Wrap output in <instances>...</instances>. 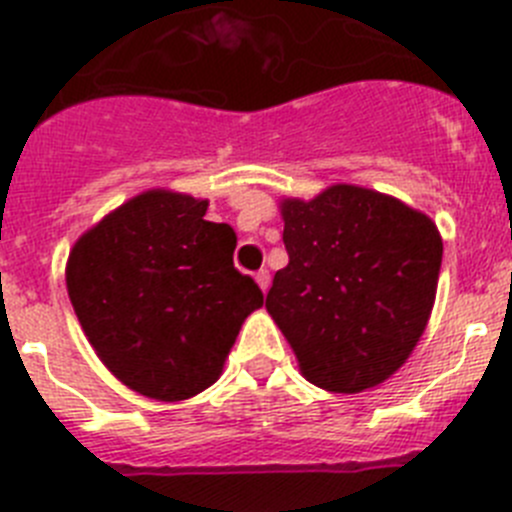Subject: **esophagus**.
I'll use <instances>...</instances> for the list:
<instances>
[{"label": "esophagus", "mask_w": 512, "mask_h": 512, "mask_svg": "<svg viewBox=\"0 0 512 512\" xmlns=\"http://www.w3.org/2000/svg\"><path fill=\"white\" fill-rule=\"evenodd\" d=\"M255 280H257V285H260L262 293H267V288H270V272H267V270H257L255 272Z\"/></svg>", "instance_id": "34e87169"}]
</instances>
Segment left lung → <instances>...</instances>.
<instances>
[{"label":"left lung","mask_w":512,"mask_h":512,"mask_svg":"<svg viewBox=\"0 0 512 512\" xmlns=\"http://www.w3.org/2000/svg\"><path fill=\"white\" fill-rule=\"evenodd\" d=\"M288 265L265 308L310 384L336 394L379 386L427 328L442 237L427 214L353 184L283 199Z\"/></svg>","instance_id":"8db88e82"}]
</instances>
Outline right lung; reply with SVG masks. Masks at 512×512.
I'll return each instance as SVG.
<instances>
[{
  "label": "right lung",
  "mask_w": 512,
  "mask_h": 512,
  "mask_svg": "<svg viewBox=\"0 0 512 512\" xmlns=\"http://www.w3.org/2000/svg\"><path fill=\"white\" fill-rule=\"evenodd\" d=\"M204 214V199L143 191L70 250L68 295L90 346L148 399L181 401L212 386L265 300L234 267V229Z\"/></svg>",
  "instance_id": "right-lung-1"
}]
</instances>
